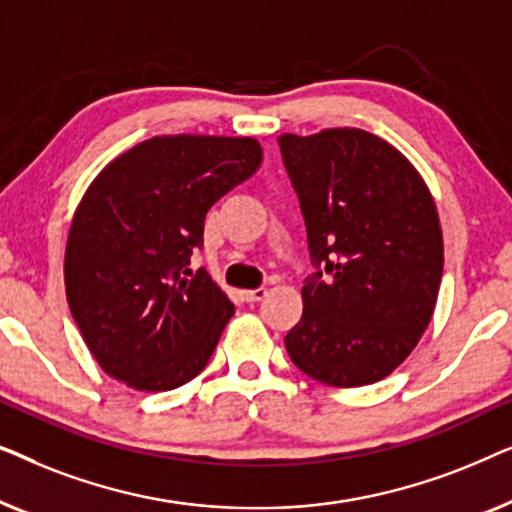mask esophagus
<instances>
[{"label": "esophagus", "mask_w": 512, "mask_h": 512, "mask_svg": "<svg viewBox=\"0 0 512 512\" xmlns=\"http://www.w3.org/2000/svg\"><path fill=\"white\" fill-rule=\"evenodd\" d=\"M268 296V289H249V291H242V298L247 300V303H258V300H263Z\"/></svg>", "instance_id": "1"}]
</instances>
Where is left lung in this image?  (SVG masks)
<instances>
[{"label": "left lung", "mask_w": 512, "mask_h": 512, "mask_svg": "<svg viewBox=\"0 0 512 512\" xmlns=\"http://www.w3.org/2000/svg\"><path fill=\"white\" fill-rule=\"evenodd\" d=\"M307 228L312 265L291 361L328 387L394 373L436 310L443 230L417 167L359 128L277 137Z\"/></svg>", "instance_id": "1"}]
</instances>
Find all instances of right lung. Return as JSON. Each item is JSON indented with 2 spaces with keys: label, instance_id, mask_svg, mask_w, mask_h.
Masks as SVG:
<instances>
[{
  "label": "right lung",
  "instance_id": "right-lung-1",
  "mask_svg": "<svg viewBox=\"0 0 512 512\" xmlns=\"http://www.w3.org/2000/svg\"><path fill=\"white\" fill-rule=\"evenodd\" d=\"M254 137L160 135L116 156L90 181L65 249V289L90 354L137 391H170L202 373L235 314L188 256L205 216L254 177Z\"/></svg>",
  "mask_w": 512,
  "mask_h": 512
}]
</instances>
